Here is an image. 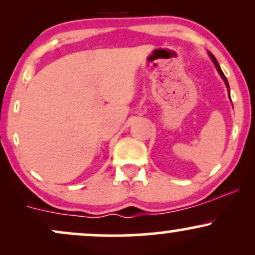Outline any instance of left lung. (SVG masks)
<instances>
[{"label":"left lung","mask_w":255,"mask_h":255,"mask_svg":"<svg viewBox=\"0 0 255 255\" xmlns=\"http://www.w3.org/2000/svg\"><path fill=\"white\" fill-rule=\"evenodd\" d=\"M207 54H209V56H210V58H211V60H212L213 64H215V67H216V68H217V72L219 73V75H221V78L223 79V81H224L225 86H227L228 91H229V84H228V80H227V78H225L224 73L222 72V69H221V67H219V64H218V62H217V60H216V57L213 56V55H212L211 52H210V51H207ZM229 98H230V91H229Z\"/></svg>","instance_id":"left-lung-1"}]
</instances>
